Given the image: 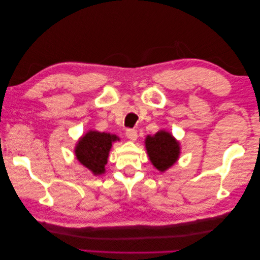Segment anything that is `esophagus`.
<instances>
[{
	"mask_svg": "<svg viewBox=\"0 0 260 260\" xmlns=\"http://www.w3.org/2000/svg\"><path fill=\"white\" fill-rule=\"evenodd\" d=\"M125 135H126V137L129 138L130 140H136V139H137V137H138L137 131L134 130V129H127L125 131Z\"/></svg>",
	"mask_w": 260,
	"mask_h": 260,
	"instance_id": "obj_1",
	"label": "esophagus"
}]
</instances>
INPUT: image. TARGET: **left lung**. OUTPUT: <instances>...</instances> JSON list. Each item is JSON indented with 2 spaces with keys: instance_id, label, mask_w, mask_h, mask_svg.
<instances>
[{
  "instance_id": "left-lung-1",
  "label": "left lung",
  "mask_w": 260,
  "mask_h": 260,
  "mask_svg": "<svg viewBox=\"0 0 260 260\" xmlns=\"http://www.w3.org/2000/svg\"><path fill=\"white\" fill-rule=\"evenodd\" d=\"M145 146L152 165L160 172L172 167L180 156V143L165 130L147 136Z\"/></svg>"
}]
</instances>
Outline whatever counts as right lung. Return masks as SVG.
<instances>
[{
    "instance_id": "obj_1",
    "label": "right lung",
    "mask_w": 260,
    "mask_h": 260,
    "mask_svg": "<svg viewBox=\"0 0 260 260\" xmlns=\"http://www.w3.org/2000/svg\"><path fill=\"white\" fill-rule=\"evenodd\" d=\"M120 140L116 135L90 130L78 140L75 148L76 158L94 175L105 173L112 143Z\"/></svg>"
}]
</instances>
